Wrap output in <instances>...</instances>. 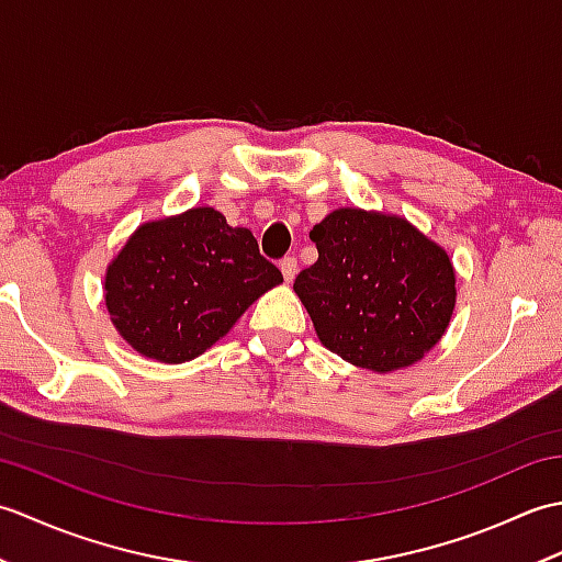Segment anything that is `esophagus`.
Here are the masks:
<instances>
[{
  "mask_svg": "<svg viewBox=\"0 0 562 562\" xmlns=\"http://www.w3.org/2000/svg\"><path fill=\"white\" fill-rule=\"evenodd\" d=\"M280 270H282V274H284V280L292 282L294 274H296V258H294V256H284V258L280 260Z\"/></svg>",
  "mask_w": 562,
  "mask_h": 562,
  "instance_id": "esophagus-1",
  "label": "esophagus"
}]
</instances>
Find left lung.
Segmentation results:
<instances>
[{"mask_svg":"<svg viewBox=\"0 0 562 562\" xmlns=\"http://www.w3.org/2000/svg\"><path fill=\"white\" fill-rule=\"evenodd\" d=\"M318 260L294 280L318 340L372 372H393L445 336L457 278L445 248L401 217L336 210L312 229Z\"/></svg>","mask_w":562,"mask_h":562,"instance_id":"1","label":"left lung"}]
</instances>
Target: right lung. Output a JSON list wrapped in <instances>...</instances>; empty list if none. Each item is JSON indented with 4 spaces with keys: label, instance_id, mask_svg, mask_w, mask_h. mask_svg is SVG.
Here are the masks:
<instances>
[{
    "label": "right lung",
    "instance_id": "obj_1",
    "mask_svg": "<svg viewBox=\"0 0 562 562\" xmlns=\"http://www.w3.org/2000/svg\"><path fill=\"white\" fill-rule=\"evenodd\" d=\"M280 282L254 234L229 226L217 210L195 207L130 236L105 272V306L137 352L181 364Z\"/></svg>",
    "mask_w": 562,
    "mask_h": 562
}]
</instances>
